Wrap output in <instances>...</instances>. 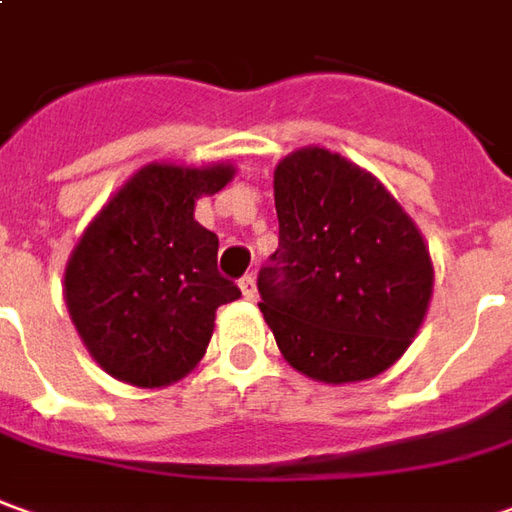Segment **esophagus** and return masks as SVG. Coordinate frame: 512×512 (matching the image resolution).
<instances>
[{"instance_id": "obj_1", "label": "esophagus", "mask_w": 512, "mask_h": 512, "mask_svg": "<svg viewBox=\"0 0 512 512\" xmlns=\"http://www.w3.org/2000/svg\"><path fill=\"white\" fill-rule=\"evenodd\" d=\"M241 294L249 302L257 300V283H255V277H252V274H249V277H243V280H241Z\"/></svg>"}]
</instances>
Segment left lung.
<instances>
[{
    "label": "left lung",
    "instance_id": "8db88e82",
    "mask_svg": "<svg viewBox=\"0 0 512 512\" xmlns=\"http://www.w3.org/2000/svg\"><path fill=\"white\" fill-rule=\"evenodd\" d=\"M280 246L260 269V311L283 358L322 384L389 370L426 319L429 246L373 173L308 145L274 168Z\"/></svg>",
    "mask_w": 512,
    "mask_h": 512
}]
</instances>
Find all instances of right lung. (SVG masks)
Here are the masks:
<instances>
[{
	"label": "right lung",
	"instance_id": "1",
	"mask_svg": "<svg viewBox=\"0 0 512 512\" xmlns=\"http://www.w3.org/2000/svg\"><path fill=\"white\" fill-rule=\"evenodd\" d=\"M235 176L229 162H151L83 229L64 271L72 325L97 367L142 389L176 384L207 353L215 311L238 300L218 235L193 218Z\"/></svg>",
	"mask_w": 512,
	"mask_h": 512
}]
</instances>
